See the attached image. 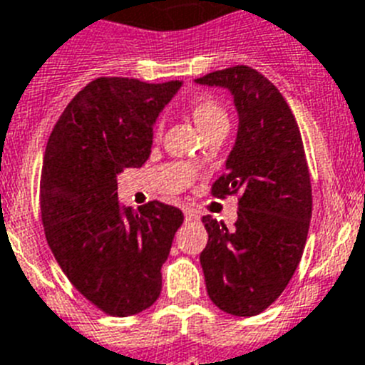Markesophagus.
I'll use <instances>...</instances> for the list:
<instances>
[{
  "instance_id": "34e87169",
  "label": "esophagus",
  "mask_w": 365,
  "mask_h": 365,
  "mask_svg": "<svg viewBox=\"0 0 365 365\" xmlns=\"http://www.w3.org/2000/svg\"><path fill=\"white\" fill-rule=\"evenodd\" d=\"M183 215H185L187 222H190V220H198V212L192 211V209H189V207H185V209H183Z\"/></svg>"
}]
</instances>
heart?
<instances>
[{
	"label": "heart",
	"instance_id": "heart-1",
	"mask_svg": "<svg viewBox=\"0 0 365 365\" xmlns=\"http://www.w3.org/2000/svg\"><path fill=\"white\" fill-rule=\"evenodd\" d=\"M189 109L190 114H192V120H195V123L200 127L202 133L211 125H215V123H218V121L227 120V114H225L222 105L211 96H196L195 100L190 101ZM156 130H160V123Z\"/></svg>",
	"mask_w": 365,
	"mask_h": 365
}]
</instances>
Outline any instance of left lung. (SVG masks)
<instances>
[{"label":"left lung","instance_id":"1","mask_svg":"<svg viewBox=\"0 0 365 365\" xmlns=\"http://www.w3.org/2000/svg\"><path fill=\"white\" fill-rule=\"evenodd\" d=\"M232 94L238 133L225 175L212 195H236L235 227L207 215L209 242L200 255L209 298L235 317H255L293 278L309 231L313 196L300 129L287 101L260 72L245 65L198 78Z\"/></svg>","mask_w":365,"mask_h":365}]
</instances>
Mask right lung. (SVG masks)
<instances>
[{
	"mask_svg": "<svg viewBox=\"0 0 365 365\" xmlns=\"http://www.w3.org/2000/svg\"><path fill=\"white\" fill-rule=\"evenodd\" d=\"M182 81L98 78L72 98L45 149L39 205L48 247L71 284L113 317L158 300L180 209L118 202V175L142 167L153 127Z\"/></svg>",
	"mask_w": 365,
	"mask_h": 365,
	"instance_id": "obj_1",
	"label": "right lung"
}]
</instances>
